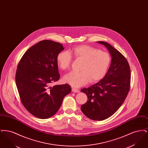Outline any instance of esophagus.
Here are the masks:
<instances>
[{
    "label": "esophagus",
    "instance_id": "obj_1",
    "mask_svg": "<svg viewBox=\"0 0 148 148\" xmlns=\"http://www.w3.org/2000/svg\"><path fill=\"white\" fill-rule=\"evenodd\" d=\"M71 91H72V92H79V90L77 89H76V88H72Z\"/></svg>",
    "mask_w": 148,
    "mask_h": 148
}]
</instances>
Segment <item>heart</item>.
Segmentation results:
<instances>
[{
  "label": "heart",
  "mask_w": 148,
  "mask_h": 148,
  "mask_svg": "<svg viewBox=\"0 0 148 148\" xmlns=\"http://www.w3.org/2000/svg\"><path fill=\"white\" fill-rule=\"evenodd\" d=\"M82 61L80 72H71L64 77V82L74 87L88 83H96L106 77L112 62L110 54L87 45L75 47L68 52L62 51L57 56V63L62 70H68L72 63V57Z\"/></svg>",
  "instance_id": "obj_1"
}]
</instances>
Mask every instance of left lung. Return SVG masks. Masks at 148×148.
I'll return each instance as SVG.
<instances>
[{
    "label": "left lung",
    "mask_w": 148,
    "mask_h": 148,
    "mask_svg": "<svg viewBox=\"0 0 148 148\" xmlns=\"http://www.w3.org/2000/svg\"><path fill=\"white\" fill-rule=\"evenodd\" d=\"M104 45L112 57L110 68L101 80L81 90L88 101L81 110L93 120H103L113 115L124 103L130 86V68L126 58L118 50L105 42Z\"/></svg>",
    "instance_id": "obj_1"
}]
</instances>
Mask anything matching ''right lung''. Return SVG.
Here are the masks:
<instances>
[{"instance_id": "1", "label": "right lung", "mask_w": 148, "mask_h": 148, "mask_svg": "<svg viewBox=\"0 0 148 148\" xmlns=\"http://www.w3.org/2000/svg\"><path fill=\"white\" fill-rule=\"evenodd\" d=\"M64 49L59 42L44 40L27 50L18 64L15 83L21 103L38 118L53 116L71 92L67 84L51 86L60 78L57 56Z\"/></svg>"}]
</instances>
